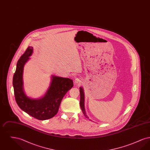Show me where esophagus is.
<instances>
[{"instance_id":"obj_1","label":"esophagus","mask_w":150,"mask_h":150,"mask_svg":"<svg viewBox=\"0 0 150 150\" xmlns=\"http://www.w3.org/2000/svg\"><path fill=\"white\" fill-rule=\"evenodd\" d=\"M75 83L76 84H81L82 83V81L80 78H76L75 80Z\"/></svg>"}]
</instances>
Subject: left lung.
Returning <instances> with one entry per match:
<instances>
[{
	"label": "left lung",
	"mask_w": 150,
	"mask_h": 150,
	"mask_svg": "<svg viewBox=\"0 0 150 150\" xmlns=\"http://www.w3.org/2000/svg\"><path fill=\"white\" fill-rule=\"evenodd\" d=\"M80 107L83 111V114L84 115L88 117V116L86 115L85 112V109H84V92H83V89L82 88H80Z\"/></svg>",
	"instance_id": "obj_1"
}]
</instances>
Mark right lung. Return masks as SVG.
I'll return each instance as SVG.
<instances>
[{"label":"right lung","mask_w":150,"mask_h":150,"mask_svg":"<svg viewBox=\"0 0 150 150\" xmlns=\"http://www.w3.org/2000/svg\"><path fill=\"white\" fill-rule=\"evenodd\" d=\"M33 48L29 47L18 59L13 78L15 100L23 111L38 120L50 119L57 114L64 95L74 86L69 78L53 76L50 87L43 98L39 100L29 98L22 89V73L25 64L32 54Z\"/></svg>","instance_id":"right-lung-1"}]
</instances>
